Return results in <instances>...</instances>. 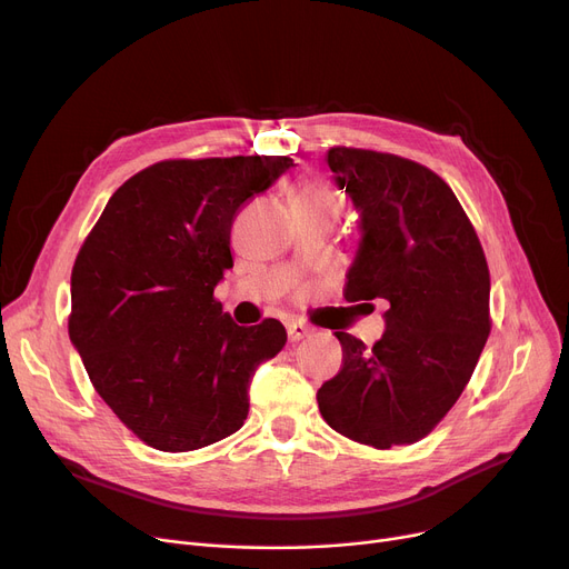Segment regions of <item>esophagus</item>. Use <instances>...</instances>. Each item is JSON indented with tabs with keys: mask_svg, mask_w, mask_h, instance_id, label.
Masks as SVG:
<instances>
[{
	"mask_svg": "<svg viewBox=\"0 0 569 569\" xmlns=\"http://www.w3.org/2000/svg\"><path fill=\"white\" fill-rule=\"evenodd\" d=\"M309 335V327L305 325V322H297V320H292V322H288V339L295 343V341H300V339H305Z\"/></svg>",
	"mask_w": 569,
	"mask_h": 569,
	"instance_id": "34e87169",
	"label": "esophagus"
}]
</instances>
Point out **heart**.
I'll return each instance as SVG.
<instances>
[{"label":"heart","instance_id":"1","mask_svg":"<svg viewBox=\"0 0 569 569\" xmlns=\"http://www.w3.org/2000/svg\"><path fill=\"white\" fill-rule=\"evenodd\" d=\"M341 198L337 191L320 182V179H307V182L297 184L292 191V209L295 212H320V209H335L339 212Z\"/></svg>","mask_w":569,"mask_h":569}]
</instances>
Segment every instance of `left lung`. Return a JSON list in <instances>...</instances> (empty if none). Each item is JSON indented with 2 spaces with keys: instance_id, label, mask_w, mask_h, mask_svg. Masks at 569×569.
I'll use <instances>...</instances> for the list:
<instances>
[{
  "instance_id": "left-lung-1",
  "label": "left lung",
  "mask_w": 569,
  "mask_h": 569,
  "mask_svg": "<svg viewBox=\"0 0 569 569\" xmlns=\"http://www.w3.org/2000/svg\"><path fill=\"white\" fill-rule=\"evenodd\" d=\"M327 166L362 228L346 300L378 297L390 309L373 348L337 332L343 367L318 390V408L355 442L412 445L457 403L491 332L487 258L433 170L355 147H332Z\"/></svg>"
}]
</instances>
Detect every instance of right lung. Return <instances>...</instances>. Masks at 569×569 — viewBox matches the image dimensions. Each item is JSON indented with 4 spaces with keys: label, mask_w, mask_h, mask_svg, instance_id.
Masks as SVG:
<instances>
[{
    "label": "right lung",
    "mask_w": 569,
    "mask_h": 569,
    "mask_svg": "<svg viewBox=\"0 0 569 569\" xmlns=\"http://www.w3.org/2000/svg\"><path fill=\"white\" fill-rule=\"evenodd\" d=\"M290 157L159 161L108 200L71 272L69 337L89 380L142 442L191 452L234 433L256 369L286 346L267 318L242 327L214 300L230 228Z\"/></svg>",
    "instance_id": "right-lung-1"
}]
</instances>
